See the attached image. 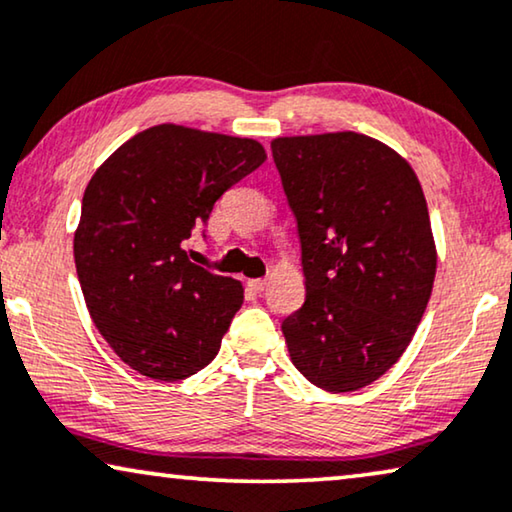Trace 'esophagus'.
<instances>
[{
    "instance_id": "esophagus-1",
    "label": "esophagus",
    "mask_w": 512,
    "mask_h": 512,
    "mask_svg": "<svg viewBox=\"0 0 512 512\" xmlns=\"http://www.w3.org/2000/svg\"><path fill=\"white\" fill-rule=\"evenodd\" d=\"M248 287L253 290L255 294H262L266 290V280L264 278H255V280H248Z\"/></svg>"
}]
</instances>
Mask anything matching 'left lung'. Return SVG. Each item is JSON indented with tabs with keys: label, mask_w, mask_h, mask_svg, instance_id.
I'll list each match as a JSON object with an SVG mask.
<instances>
[{
	"label": "left lung",
	"mask_w": 512,
	"mask_h": 512,
	"mask_svg": "<svg viewBox=\"0 0 512 512\" xmlns=\"http://www.w3.org/2000/svg\"><path fill=\"white\" fill-rule=\"evenodd\" d=\"M297 218L306 301L283 320L297 369L355 392L408 348L436 276L427 201L406 160L355 132L271 143Z\"/></svg>",
	"instance_id": "1"
}]
</instances>
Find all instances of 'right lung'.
Returning <instances> with one entry per match:
<instances>
[{
    "mask_svg": "<svg viewBox=\"0 0 512 512\" xmlns=\"http://www.w3.org/2000/svg\"><path fill=\"white\" fill-rule=\"evenodd\" d=\"M264 160L253 139L157 125L122 143L85 187L74 236L85 304L141 376L183 380L218 355L243 287L194 264L187 239Z\"/></svg>",
    "mask_w": 512,
    "mask_h": 512,
    "instance_id": "right-lung-1",
    "label": "right lung"
}]
</instances>
